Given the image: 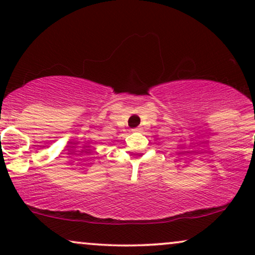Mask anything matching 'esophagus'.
Returning <instances> with one entry per match:
<instances>
[{"label": "esophagus", "instance_id": "obj_1", "mask_svg": "<svg viewBox=\"0 0 255 255\" xmlns=\"http://www.w3.org/2000/svg\"><path fill=\"white\" fill-rule=\"evenodd\" d=\"M132 131H140V128H133Z\"/></svg>", "mask_w": 255, "mask_h": 255}]
</instances>
